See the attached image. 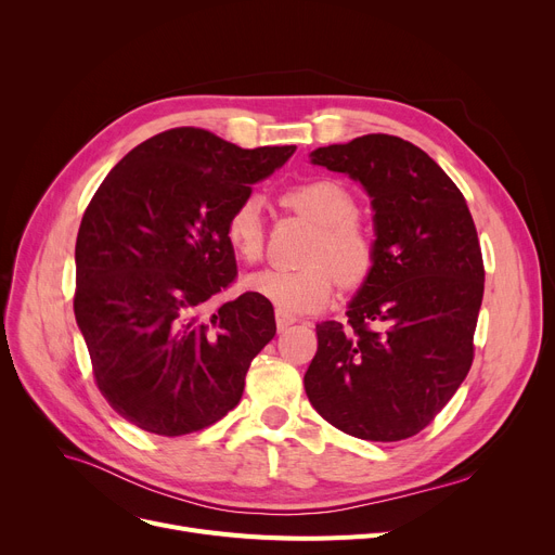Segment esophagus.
<instances>
[{"mask_svg": "<svg viewBox=\"0 0 555 555\" xmlns=\"http://www.w3.org/2000/svg\"><path fill=\"white\" fill-rule=\"evenodd\" d=\"M295 322H297V317L287 314V312H283V310H276V328H279V331L289 328Z\"/></svg>", "mask_w": 555, "mask_h": 555, "instance_id": "34e87169", "label": "esophagus"}]
</instances>
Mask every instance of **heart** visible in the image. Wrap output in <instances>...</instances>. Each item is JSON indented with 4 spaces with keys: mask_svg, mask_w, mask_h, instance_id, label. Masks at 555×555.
Masks as SVG:
<instances>
[{
    "mask_svg": "<svg viewBox=\"0 0 555 555\" xmlns=\"http://www.w3.org/2000/svg\"><path fill=\"white\" fill-rule=\"evenodd\" d=\"M289 209L306 216L319 227L306 254L301 270H262L247 276L251 293L268 299L287 314L314 312L328 306L337 283L346 287L362 285L375 266L373 233L356 218L358 204L341 182L312 180L285 193ZM227 243L245 262L262 256L266 231L256 199L241 202L227 218Z\"/></svg>",
    "mask_w": 555,
    "mask_h": 555,
    "instance_id": "b5f03b06",
    "label": "heart"
}]
</instances>
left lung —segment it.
<instances>
[{
    "mask_svg": "<svg viewBox=\"0 0 555 555\" xmlns=\"http://www.w3.org/2000/svg\"><path fill=\"white\" fill-rule=\"evenodd\" d=\"M310 162L369 193L375 266L348 304V322L317 324L308 400L358 439H410L473 366L483 258L470 209L446 170L400 137L333 143Z\"/></svg>",
    "mask_w": 555,
    "mask_h": 555,
    "instance_id": "obj_1",
    "label": "left lung"
}]
</instances>
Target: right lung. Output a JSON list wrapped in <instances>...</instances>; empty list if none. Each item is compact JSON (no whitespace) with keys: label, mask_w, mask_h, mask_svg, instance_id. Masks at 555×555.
I'll return each mask as SVG.
<instances>
[{"label":"right lung","mask_w":555,"mask_h":555,"mask_svg":"<svg viewBox=\"0 0 555 555\" xmlns=\"http://www.w3.org/2000/svg\"><path fill=\"white\" fill-rule=\"evenodd\" d=\"M297 145L245 151L202 128H172L116 164L76 238L74 314L112 410L184 436L241 402L251 360L274 333L256 293L207 304L236 279L227 218Z\"/></svg>","instance_id":"right-lung-1"}]
</instances>
